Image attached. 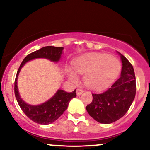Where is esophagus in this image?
<instances>
[{"label":"esophagus","instance_id":"esophagus-1","mask_svg":"<svg viewBox=\"0 0 150 150\" xmlns=\"http://www.w3.org/2000/svg\"><path fill=\"white\" fill-rule=\"evenodd\" d=\"M83 93V90L82 89H80V88H79V89H76V94L77 96H80L81 95L82 93Z\"/></svg>","mask_w":150,"mask_h":150}]
</instances>
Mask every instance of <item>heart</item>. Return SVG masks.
<instances>
[{
  "instance_id": "b5f03b06",
  "label": "heart",
  "mask_w": 150,
  "mask_h": 150,
  "mask_svg": "<svg viewBox=\"0 0 150 150\" xmlns=\"http://www.w3.org/2000/svg\"><path fill=\"white\" fill-rule=\"evenodd\" d=\"M121 65L113 57L100 53H90L76 59L73 63V69L79 74H85L84 81L88 87L95 90L107 87L117 77ZM72 69H67V75L72 81L78 76Z\"/></svg>"
}]
</instances>
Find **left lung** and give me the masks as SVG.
Masks as SVG:
<instances>
[{"label":"left lung","mask_w":150,"mask_h":150,"mask_svg":"<svg viewBox=\"0 0 150 150\" xmlns=\"http://www.w3.org/2000/svg\"><path fill=\"white\" fill-rule=\"evenodd\" d=\"M122 69L120 79L106 91L92 93L93 100L86 107L88 113L98 122L111 124L128 111L136 94V79L133 67L120 53Z\"/></svg>","instance_id":"8db88e82"}]
</instances>
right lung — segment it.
I'll use <instances>...</instances> for the list:
<instances>
[{
	"label": "right lung",
	"instance_id": "right-lung-1",
	"mask_svg": "<svg viewBox=\"0 0 150 150\" xmlns=\"http://www.w3.org/2000/svg\"><path fill=\"white\" fill-rule=\"evenodd\" d=\"M63 47L45 46L26 56L20 64L14 83V93L20 107L24 113L30 120L40 124L47 125L54 122L62 115L68 106L69 102L72 98L76 97V89L71 93H67L64 90L59 89L55 95L48 101L40 105L32 106L24 102L20 97L17 86L18 74L22 66L27 62L36 58L48 59L51 61L57 62L62 54Z\"/></svg>",
	"mask_w": 150,
	"mask_h": 150
}]
</instances>
